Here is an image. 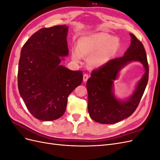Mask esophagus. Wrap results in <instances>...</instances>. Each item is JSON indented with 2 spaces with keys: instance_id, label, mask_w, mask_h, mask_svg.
I'll return each mask as SVG.
<instances>
[{
  "instance_id": "esophagus-1",
  "label": "esophagus",
  "mask_w": 160,
  "mask_h": 160,
  "mask_svg": "<svg viewBox=\"0 0 160 160\" xmlns=\"http://www.w3.org/2000/svg\"><path fill=\"white\" fill-rule=\"evenodd\" d=\"M89 78V75L88 74H84L83 75V81L84 82H86L87 81H88Z\"/></svg>"
}]
</instances>
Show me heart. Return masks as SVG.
Segmentation results:
<instances>
[{
  "instance_id": "heart-1",
  "label": "heart",
  "mask_w": 160,
  "mask_h": 160,
  "mask_svg": "<svg viewBox=\"0 0 160 160\" xmlns=\"http://www.w3.org/2000/svg\"><path fill=\"white\" fill-rule=\"evenodd\" d=\"M119 46L118 38L107 34L85 36L77 41V49L71 51V57L74 61L79 62L81 57H89V66L91 68H99L113 59Z\"/></svg>"
}]
</instances>
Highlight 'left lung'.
Here are the masks:
<instances>
[{
	"instance_id": "left-lung-1",
	"label": "left lung",
	"mask_w": 160,
	"mask_h": 160,
	"mask_svg": "<svg viewBox=\"0 0 160 160\" xmlns=\"http://www.w3.org/2000/svg\"><path fill=\"white\" fill-rule=\"evenodd\" d=\"M131 44L122 57L111 60L108 63L92 71L87 82L88 112L95 122L113 124L126 119L136 109L148 84L149 67L146 52L142 43L129 33ZM140 62L145 72L138 82L133 94L126 100L117 98L114 93V81L120 71L132 62Z\"/></svg>"
}]
</instances>
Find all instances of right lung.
I'll return each mask as SVG.
<instances>
[{"mask_svg":"<svg viewBox=\"0 0 160 160\" xmlns=\"http://www.w3.org/2000/svg\"><path fill=\"white\" fill-rule=\"evenodd\" d=\"M69 27L42 28L23 45L19 59L18 87L28 110L35 118L52 121L64 114L67 98L83 81V72L60 65L69 55Z\"/></svg>","mask_w":160,"mask_h":160,"instance_id":"add662e5","label":"right lung"}]
</instances>
